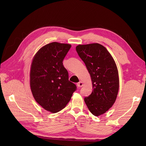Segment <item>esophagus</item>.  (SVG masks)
<instances>
[{
    "mask_svg": "<svg viewBox=\"0 0 146 146\" xmlns=\"http://www.w3.org/2000/svg\"><path fill=\"white\" fill-rule=\"evenodd\" d=\"M77 87H82L83 86V83H82V82H81V81L78 82V83H77Z\"/></svg>",
    "mask_w": 146,
    "mask_h": 146,
    "instance_id": "esophagus-1",
    "label": "esophagus"
}]
</instances>
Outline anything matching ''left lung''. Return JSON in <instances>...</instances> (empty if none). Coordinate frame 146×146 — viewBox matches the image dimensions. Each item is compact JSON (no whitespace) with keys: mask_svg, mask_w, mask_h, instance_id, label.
<instances>
[{"mask_svg":"<svg viewBox=\"0 0 146 146\" xmlns=\"http://www.w3.org/2000/svg\"><path fill=\"white\" fill-rule=\"evenodd\" d=\"M90 74L92 92L84 98L90 112L95 116L105 113L114 103L119 89L115 61L107 49L98 43L78 45L76 48Z\"/></svg>","mask_w":146,"mask_h":146,"instance_id":"left-lung-1","label":"left lung"}]
</instances>
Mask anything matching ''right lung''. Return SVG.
I'll return each mask as SVG.
<instances>
[{
  "mask_svg": "<svg viewBox=\"0 0 146 146\" xmlns=\"http://www.w3.org/2000/svg\"><path fill=\"white\" fill-rule=\"evenodd\" d=\"M70 47L69 44L52 42L41 48L33 59L30 72L33 96L51 113L63 109L77 89L69 81L68 72L62 62Z\"/></svg>",
  "mask_w": 146,
  "mask_h": 146,
  "instance_id": "obj_1",
  "label": "right lung"
}]
</instances>
